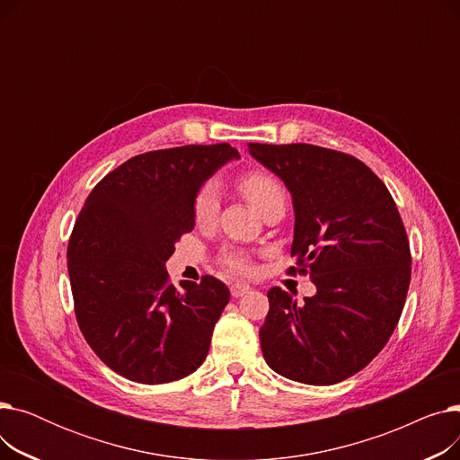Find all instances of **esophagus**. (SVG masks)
<instances>
[{"mask_svg":"<svg viewBox=\"0 0 460 460\" xmlns=\"http://www.w3.org/2000/svg\"><path fill=\"white\" fill-rule=\"evenodd\" d=\"M250 291H252V287H250L248 283H234V285L231 287V295H233L234 298L244 296V295H248Z\"/></svg>","mask_w":460,"mask_h":460,"instance_id":"obj_1","label":"esophagus"}]
</instances>
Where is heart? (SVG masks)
I'll list each match as a JSON object with an SVG mask.
<instances>
[{"mask_svg":"<svg viewBox=\"0 0 460 460\" xmlns=\"http://www.w3.org/2000/svg\"><path fill=\"white\" fill-rule=\"evenodd\" d=\"M238 186L244 191V196L257 212L267 208L274 201H285V190L281 182L264 172H250L243 175L238 181ZM217 208H220V190H217L214 182H207L198 191L196 199H193V217H196V222L199 226H208L216 220ZM222 261L229 270L236 274L253 272V264L250 257L243 252L229 250L224 253Z\"/></svg>","mask_w":460,"mask_h":460,"instance_id":"heart-1","label":"heart"}]
</instances>
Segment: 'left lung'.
<instances>
[{"mask_svg": "<svg viewBox=\"0 0 460 460\" xmlns=\"http://www.w3.org/2000/svg\"><path fill=\"white\" fill-rule=\"evenodd\" d=\"M248 151L291 191V255L317 287L302 304L270 288L262 356L285 378L337 384L384 349L402 313L412 259L397 205L350 155L307 143H250Z\"/></svg>", "mask_w": 460, "mask_h": 460, "instance_id": "left-lung-1", "label": "left lung"}]
</instances>
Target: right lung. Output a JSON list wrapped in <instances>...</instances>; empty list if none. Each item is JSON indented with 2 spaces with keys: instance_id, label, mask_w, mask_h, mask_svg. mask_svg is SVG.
<instances>
[{
  "instance_id": "add662e5",
  "label": "right lung",
  "mask_w": 460,
  "mask_h": 460,
  "mask_svg": "<svg viewBox=\"0 0 460 460\" xmlns=\"http://www.w3.org/2000/svg\"><path fill=\"white\" fill-rule=\"evenodd\" d=\"M240 155L229 143L137 155L93 188L72 229L66 267L78 326L117 375L165 384L196 371L208 354L229 288L169 283L165 261L196 226L201 186Z\"/></svg>"
}]
</instances>
